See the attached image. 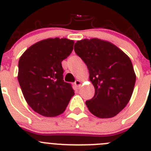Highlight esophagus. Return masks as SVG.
Segmentation results:
<instances>
[{"mask_svg": "<svg viewBox=\"0 0 151 151\" xmlns=\"http://www.w3.org/2000/svg\"><path fill=\"white\" fill-rule=\"evenodd\" d=\"M82 82L81 81V80H76V81L75 82V85H76L78 88H79L80 86L82 85Z\"/></svg>", "mask_w": 151, "mask_h": 151, "instance_id": "esophagus-1", "label": "esophagus"}]
</instances>
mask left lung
<instances>
[{
    "label": "left lung",
    "instance_id": "8db88e82",
    "mask_svg": "<svg viewBox=\"0 0 151 151\" xmlns=\"http://www.w3.org/2000/svg\"><path fill=\"white\" fill-rule=\"evenodd\" d=\"M74 50L87 65L95 89L94 97L85 102L89 111L98 118L115 116L134 90L136 75L130 58L110 41L96 38L77 41Z\"/></svg>",
    "mask_w": 151,
    "mask_h": 151
}]
</instances>
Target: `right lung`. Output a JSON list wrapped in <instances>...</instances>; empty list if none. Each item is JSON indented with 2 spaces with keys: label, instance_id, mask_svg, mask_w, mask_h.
Wrapping results in <instances>:
<instances>
[{
  "label": "right lung",
  "instance_id": "obj_1",
  "mask_svg": "<svg viewBox=\"0 0 151 151\" xmlns=\"http://www.w3.org/2000/svg\"><path fill=\"white\" fill-rule=\"evenodd\" d=\"M74 41L66 38L36 42L19 60L18 81L26 102L40 115L62 114L75 94L71 85L63 79L61 62L73 50Z\"/></svg>",
  "mask_w": 151,
  "mask_h": 151
}]
</instances>
